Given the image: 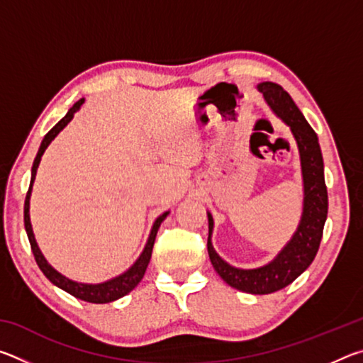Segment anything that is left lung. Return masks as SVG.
Segmentation results:
<instances>
[{
	"mask_svg": "<svg viewBox=\"0 0 363 363\" xmlns=\"http://www.w3.org/2000/svg\"><path fill=\"white\" fill-rule=\"evenodd\" d=\"M257 89L264 94L270 108L291 128L298 143L301 168L304 179V211L301 224L291 242L267 266L243 270L232 267L219 257L211 245L213 218L208 214V255L216 272L225 284L237 290L251 294H269L279 291L296 280L311 266L320 247L323 225L328 213V194L323 177V158L315 131L312 130L304 115L293 102L291 96L272 82H264Z\"/></svg>",
	"mask_w": 363,
	"mask_h": 363,
	"instance_id": "8db88e82",
	"label": "left lung"
}]
</instances>
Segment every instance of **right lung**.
<instances>
[{"label":"right lung","mask_w":363,"mask_h":363,"mask_svg":"<svg viewBox=\"0 0 363 363\" xmlns=\"http://www.w3.org/2000/svg\"><path fill=\"white\" fill-rule=\"evenodd\" d=\"M83 102H84V99H79L78 102L73 104V107L69 110V112H67L64 118L60 120L57 125L46 134L45 139H43V143L40 145V150H38V153H36V158H35L33 167H32V181H30V187H28V192H27V196H26V205H23V223H26V230H27V235H28V240H30V247H32V251H33L35 261H36V264H38V267L41 269V272L46 275V279H49V281H52V284L56 286L62 288L64 291L70 293L72 296H75V298L82 299V301H86V303L106 304V303H112V301L125 296V294L133 291L134 288L139 285V281L143 280L144 274H145V269H147V266H149L158 227H160V224L163 223V219L168 216V211L163 213L160 218H157L155 224H153V227H152L149 242H147L143 255H140L139 259L134 262V266L130 270H126V272L123 275H120V277H115L112 280L106 281V284H99V285L77 284V281H72L69 279H65L64 275H60L57 270H54L51 266H49L48 261L45 259V256L41 255L38 245H36V242H35L32 224H30V214H28L30 192H32V186H33V181H35V176H36V169H38L41 155L45 153L46 147L51 144V140L57 136L60 130H64L67 123H69L73 118V113H75L77 110L83 106Z\"/></svg>","instance_id":"right-lung-1"}]
</instances>
